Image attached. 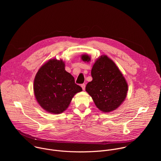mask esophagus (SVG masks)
<instances>
[{
    "label": "esophagus",
    "mask_w": 161,
    "mask_h": 161,
    "mask_svg": "<svg viewBox=\"0 0 161 161\" xmlns=\"http://www.w3.org/2000/svg\"><path fill=\"white\" fill-rule=\"evenodd\" d=\"M81 86L83 90H85V84H82V85H81Z\"/></svg>",
    "instance_id": "esophagus-1"
}]
</instances>
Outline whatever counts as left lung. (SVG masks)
<instances>
[{
    "mask_svg": "<svg viewBox=\"0 0 161 161\" xmlns=\"http://www.w3.org/2000/svg\"><path fill=\"white\" fill-rule=\"evenodd\" d=\"M81 59L88 62L90 57L84 54ZM91 75L92 81L87 83L85 90L97 108L104 113L118 108L126 98L128 85L116 64L102 55L93 65Z\"/></svg>",
    "mask_w": 161,
    "mask_h": 161,
    "instance_id": "left-lung-1",
    "label": "left lung"
}]
</instances>
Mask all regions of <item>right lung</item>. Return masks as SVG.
<instances>
[{
	"label": "right lung",
	"mask_w": 161,
	"mask_h": 161,
	"mask_svg": "<svg viewBox=\"0 0 161 161\" xmlns=\"http://www.w3.org/2000/svg\"><path fill=\"white\" fill-rule=\"evenodd\" d=\"M82 88L65 70L62 60L50 59L38 70L34 81L36 99L48 113L60 114L69 106L74 96Z\"/></svg>",
	"instance_id": "1"
}]
</instances>
